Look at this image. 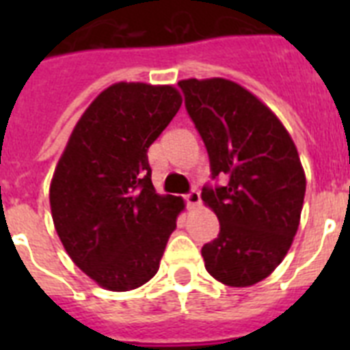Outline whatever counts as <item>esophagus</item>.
Segmentation results:
<instances>
[{"instance_id":"1","label":"esophagus","mask_w":350,"mask_h":350,"mask_svg":"<svg viewBox=\"0 0 350 350\" xmlns=\"http://www.w3.org/2000/svg\"><path fill=\"white\" fill-rule=\"evenodd\" d=\"M183 198H185V203H187V207H189V208L198 207V205H200V202H202V196H200V192L194 191V189H192L191 192H187Z\"/></svg>"}]
</instances>
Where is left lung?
Here are the masks:
<instances>
[{"instance_id": "left-lung-1", "label": "left lung", "mask_w": 350, "mask_h": 350, "mask_svg": "<svg viewBox=\"0 0 350 350\" xmlns=\"http://www.w3.org/2000/svg\"><path fill=\"white\" fill-rule=\"evenodd\" d=\"M178 87L216 181L202 189L219 219L218 238L202 247L205 269L225 285L249 287L282 263L298 230L305 196L298 150L271 109L238 83L183 79Z\"/></svg>"}]
</instances>
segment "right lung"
<instances>
[{
    "label": "right lung",
    "mask_w": 350,
    "mask_h": 350,
    "mask_svg": "<svg viewBox=\"0 0 350 350\" xmlns=\"http://www.w3.org/2000/svg\"><path fill=\"white\" fill-rule=\"evenodd\" d=\"M174 87L116 83L74 126L51 183L54 227L81 271L109 291L158 272L183 200L154 191L147 150L176 112Z\"/></svg>",
    "instance_id": "right-lung-1"
}]
</instances>
